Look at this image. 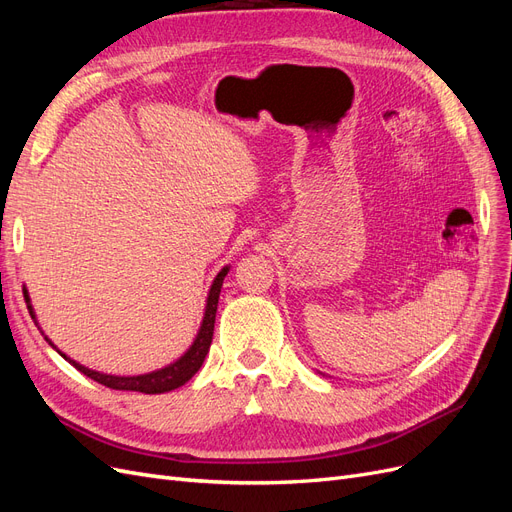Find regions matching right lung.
<instances>
[{"instance_id": "1", "label": "right lung", "mask_w": 512, "mask_h": 512, "mask_svg": "<svg viewBox=\"0 0 512 512\" xmlns=\"http://www.w3.org/2000/svg\"><path fill=\"white\" fill-rule=\"evenodd\" d=\"M228 273V267H224L218 275H215V280L209 288V294H207V305H205V316H203V324H200L198 329V335L194 339V344L188 348V352H185L181 359H177L175 363H170L158 371H151V374H141V376H111V374H100V371H94L89 369L81 363L72 361L70 356H66L64 352H59L61 356L68 363H72L76 369L81 371V374H85L87 378L96 380L104 386H108V389H115V391H136V393H145V395H158V393H168V391H175L179 389L181 384L188 382L196 371L200 369V365H203L205 356L209 352V346H211V339H213V327H215V312H218V301H220V290H222V284H224V277ZM27 294V290H25ZM27 303H29V297H27ZM29 307V314H32V318L36 320L34 316V309L32 305ZM46 342H49L53 346V342L49 337H44ZM55 348V346H53Z\"/></svg>"}]
</instances>
